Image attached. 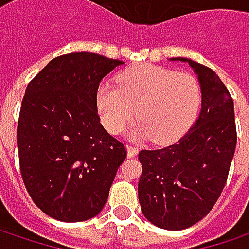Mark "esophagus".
I'll return each instance as SVG.
<instances>
[{"label": "esophagus", "instance_id": "esophagus-1", "mask_svg": "<svg viewBox=\"0 0 249 249\" xmlns=\"http://www.w3.org/2000/svg\"><path fill=\"white\" fill-rule=\"evenodd\" d=\"M126 153H128V157H135L138 153V148L134 145H126Z\"/></svg>", "mask_w": 249, "mask_h": 249}]
</instances>
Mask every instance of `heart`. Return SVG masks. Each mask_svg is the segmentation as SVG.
<instances>
[{
	"mask_svg": "<svg viewBox=\"0 0 249 249\" xmlns=\"http://www.w3.org/2000/svg\"><path fill=\"white\" fill-rule=\"evenodd\" d=\"M202 102L197 79L173 69L141 65L118 76V86L102 85L96 105L102 124L120 134L135 114L140 121L132 129L135 137L167 142L180 137L193 124Z\"/></svg>",
	"mask_w": 249,
	"mask_h": 249,
	"instance_id": "b5f03b06",
	"label": "heart"
}]
</instances>
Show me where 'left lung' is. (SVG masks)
I'll list each match as a JSON object with an SVG mask.
<instances>
[{
	"instance_id": "8db88e82",
	"label": "left lung",
	"mask_w": 249,
	"mask_h": 249,
	"mask_svg": "<svg viewBox=\"0 0 249 249\" xmlns=\"http://www.w3.org/2000/svg\"><path fill=\"white\" fill-rule=\"evenodd\" d=\"M202 90V109L174 144L141 150L138 200L153 225L180 231L203 219L219 199L236 147L233 101L211 68L190 59Z\"/></svg>"
}]
</instances>
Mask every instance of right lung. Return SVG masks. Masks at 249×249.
Instances as JSON below:
<instances>
[{"label": "right lung", "mask_w": 249, "mask_h": 249, "mask_svg": "<svg viewBox=\"0 0 249 249\" xmlns=\"http://www.w3.org/2000/svg\"><path fill=\"white\" fill-rule=\"evenodd\" d=\"M120 65L90 52L63 54L25 89L17 126L20 170L33 202L57 221L96 216L126 157L96 107L101 80Z\"/></svg>", "instance_id": "right-lung-1"}]
</instances>
